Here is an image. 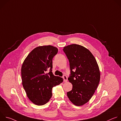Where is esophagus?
<instances>
[{
  "mask_svg": "<svg viewBox=\"0 0 121 121\" xmlns=\"http://www.w3.org/2000/svg\"><path fill=\"white\" fill-rule=\"evenodd\" d=\"M63 79H64V81L65 82H66V81H67V76H65V75H64V76H63Z\"/></svg>",
  "mask_w": 121,
  "mask_h": 121,
  "instance_id": "obj_1",
  "label": "esophagus"
}]
</instances>
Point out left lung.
Here are the masks:
<instances>
[{"instance_id":"obj_1","label":"left lung","mask_w":121,"mask_h":121,"mask_svg":"<svg viewBox=\"0 0 121 121\" xmlns=\"http://www.w3.org/2000/svg\"><path fill=\"white\" fill-rule=\"evenodd\" d=\"M69 62L70 75L68 80L72 85L67 92L69 100L76 106L88 102L96 90L100 80V72L96 59L83 46L72 44L64 47Z\"/></svg>"}]
</instances>
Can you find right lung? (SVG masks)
Here are the masks:
<instances>
[{
  "mask_svg": "<svg viewBox=\"0 0 121 121\" xmlns=\"http://www.w3.org/2000/svg\"><path fill=\"white\" fill-rule=\"evenodd\" d=\"M57 52L58 49L53 46H38L30 52L22 65L23 87L28 98L37 105L48 102L52 96L53 87L63 81L52 72V60Z\"/></svg>",
  "mask_w": 121,
  "mask_h": 121,
  "instance_id": "add662e5",
  "label": "right lung"
}]
</instances>
